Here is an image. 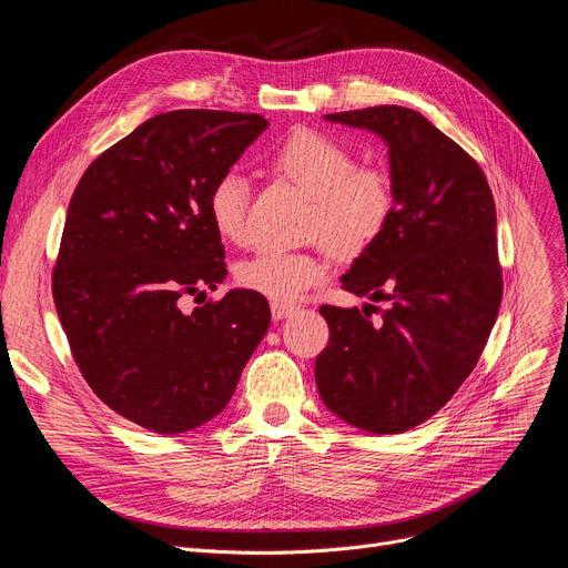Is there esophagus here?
Here are the masks:
<instances>
[{"label": "esophagus", "mask_w": 568, "mask_h": 568, "mask_svg": "<svg viewBox=\"0 0 568 568\" xmlns=\"http://www.w3.org/2000/svg\"><path fill=\"white\" fill-rule=\"evenodd\" d=\"M292 313H296V306L272 302V317H274V320H283V317H290Z\"/></svg>", "instance_id": "obj_1"}]
</instances>
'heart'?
Masks as SVG:
<instances>
[{
	"mask_svg": "<svg viewBox=\"0 0 568 568\" xmlns=\"http://www.w3.org/2000/svg\"><path fill=\"white\" fill-rule=\"evenodd\" d=\"M272 168L313 197L308 232L338 257L366 253L389 225L396 206L392 174L379 165H354L341 140L320 131L292 133L272 156ZM251 186L244 174L223 172L209 191V219L227 242H244ZM236 283L266 300L294 302L326 278L315 253L262 251L236 266Z\"/></svg>",
	"mask_w": 568,
	"mask_h": 568,
	"instance_id": "1",
	"label": "heart"
}]
</instances>
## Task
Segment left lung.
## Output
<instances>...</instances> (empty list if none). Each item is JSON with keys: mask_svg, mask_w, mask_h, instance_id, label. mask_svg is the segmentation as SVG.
Instances as JSON below:
<instances>
[{"mask_svg": "<svg viewBox=\"0 0 568 568\" xmlns=\"http://www.w3.org/2000/svg\"><path fill=\"white\" fill-rule=\"evenodd\" d=\"M324 119L389 146L396 206L341 276L389 308L375 324L359 308H320L329 345L315 359L317 392L345 424L396 435L449 403L486 347L501 304L495 202L479 163L422 112L379 105Z\"/></svg>", "mask_w": 568, "mask_h": 568, "instance_id": "left-lung-1", "label": "left lung"}]
</instances>
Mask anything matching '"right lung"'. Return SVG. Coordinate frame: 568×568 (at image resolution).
<instances>
[{
	"instance_id": "obj_1",
	"label": "right lung",
	"mask_w": 568,
	"mask_h": 568,
	"mask_svg": "<svg viewBox=\"0 0 568 568\" xmlns=\"http://www.w3.org/2000/svg\"><path fill=\"white\" fill-rule=\"evenodd\" d=\"M266 126L244 112L156 114L89 165L71 197L52 274L59 322L94 394L152 433L221 414L272 322L251 290L179 308L227 274L209 191Z\"/></svg>"
}]
</instances>
